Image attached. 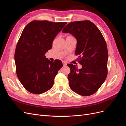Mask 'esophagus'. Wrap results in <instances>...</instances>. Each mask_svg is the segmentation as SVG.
<instances>
[{"instance_id": "34e87169", "label": "esophagus", "mask_w": 126, "mask_h": 126, "mask_svg": "<svg viewBox=\"0 0 126 126\" xmlns=\"http://www.w3.org/2000/svg\"><path fill=\"white\" fill-rule=\"evenodd\" d=\"M63 66H66L67 65V63L65 62H63Z\"/></svg>"}]
</instances>
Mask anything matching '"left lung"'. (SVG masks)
<instances>
[{"label": "left lung", "mask_w": 126, "mask_h": 126, "mask_svg": "<svg viewBox=\"0 0 126 126\" xmlns=\"http://www.w3.org/2000/svg\"><path fill=\"white\" fill-rule=\"evenodd\" d=\"M77 40L75 51L79 56L78 69L68 64L70 72L68 75L71 89L80 95L88 96L94 94L104 82L107 75L108 53L106 41L99 29L89 20L71 22L63 30Z\"/></svg>", "instance_id": "obj_1"}]
</instances>
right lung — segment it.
Returning <instances> with one entry per match:
<instances>
[{"instance_id":"add662e5","label":"right lung","mask_w":126,"mask_h":126,"mask_svg":"<svg viewBox=\"0 0 126 126\" xmlns=\"http://www.w3.org/2000/svg\"><path fill=\"white\" fill-rule=\"evenodd\" d=\"M67 22L34 20L22 32L15 52L17 77L25 88L34 94L46 92L63 67L62 61L51 62L45 56Z\"/></svg>"}]
</instances>
